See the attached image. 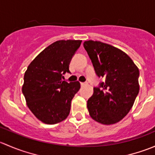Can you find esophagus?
<instances>
[{
  "mask_svg": "<svg viewBox=\"0 0 155 155\" xmlns=\"http://www.w3.org/2000/svg\"><path fill=\"white\" fill-rule=\"evenodd\" d=\"M87 85V82H81V86H85Z\"/></svg>",
  "mask_w": 155,
  "mask_h": 155,
  "instance_id": "1",
  "label": "esophagus"
}]
</instances>
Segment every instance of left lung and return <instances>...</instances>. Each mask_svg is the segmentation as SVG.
Instances as JSON below:
<instances>
[{"label": "left lung", "instance_id": "8db88e82", "mask_svg": "<svg viewBox=\"0 0 155 155\" xmlns=\"http://www.w3.org/2000/svg\"><path fill=\"white\" fill-rule=\"evenodd\" d=\"M95 72L106 78L87 102L91 118L110 125L124 118L140 91V71L132 59L119 48L101 41L84 42Z\"/></svg>", "mask_w": 155, "mask_h": 155}]
</instances>
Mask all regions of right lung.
<instances>
[{
	"label": "right lung",
	"instance_id": "add662e5",
	"mask_svg": "<svg viewBox=\"0 0 155 155\" xmlns=\"http://www.w3.org/2000/svg\"><path fill=\"white\" fill-rule=\"evenodd\" d=\"M82 40H58L41 51L25 73L22 93L36 118L54 124L68 118L71 101L80 88L79 81L67 82L63 74Z\"/></svg>",
	"mask_w": 155,
	"mask_h": 155
}]
</instances>
